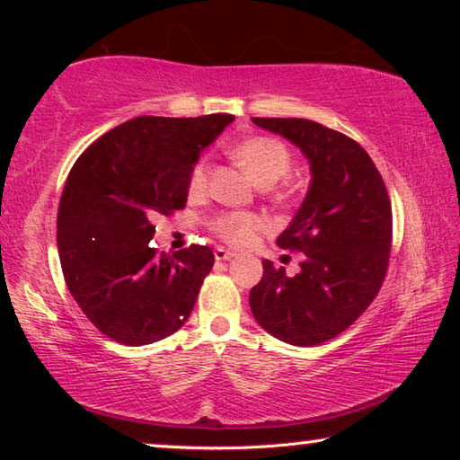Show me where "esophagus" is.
Instances as JSON below:
<instances>
[{"label": "esophagus", "mask_w": 460, "mask_h": 460, "mask_svg": "<svg viewBox=\"0 0 460 460\" xmlns=\"http://www.w3.org/2000/svg\"><path fill=\"white\" fill-rule=\"evenodd\" d=\"M233 258H235V252H231V249H225V247L215 249V260L217 261H229Z\"/></svg>", "instance_id": "obj_1"}]
</instances>
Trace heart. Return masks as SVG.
I'll return each mask as SVG.
<instances>
[{"label": "heart", "instance_id": "obj_1", "mask_svg": "<svg viewBox=\"0 0 460 460\" xmlns=\"http://www.w3.org/2000/svg\"><path fill=\"white\" fill-rule=\"evenodd\" d=\"M237 164L245 170L247 176L258 186H271L288 176L292 168V154L286 144L276 137H249L243 139L235 150H233ZM208 189V164L200 160L192 168L189 181V194L192 199H200ZM260 219L253 215L243 213H227L217 217L213 221V231L221 239L229 241L233 245H245L252 241L255 231L260 229Z\"/></svg>", "mask_w": 460, "mask_h": 460}]
</instances>
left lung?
Segmentation results:
<instances>
[{"mask_svg":"<svg viewBox=\"0 0 460 460\" xmlns=\"http://www.w3.org/2000/svg\"><path fill=\"white\" fill-rule=\"evenodd\" d=\"M300 147L308 192L276 243L305 253L288 276L263 260L249 292L255 321L271 337L313 347L351 326L384 284L392 247V205L376 164L355 139L298 118H252Z\"/></svg>","mask_w":460,"mask_h":460,"instance_id":"left-lung-1","label":"left lung"}]
</instances>
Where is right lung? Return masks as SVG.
<instances>
[{
  "label": "right lung",
  "instance_id": "add662e5",
  "mask_svg": "<svg viewBox=\"0 0 460 460\" xmlns=\"http://www.w3.org/2000/svg\"><path fill=\"white\" fill-rule=\"evenodd\" d=\"M233 119L142 115L107 131L75 162L58 205L62 274L109 339L150 345L189 321L215 255L207 245L158 253L147 245L152 223L184 208L200 152Z\"/></svg>",
  "mask_w": 460,
  "mask_h": 460
}]
</instances>
